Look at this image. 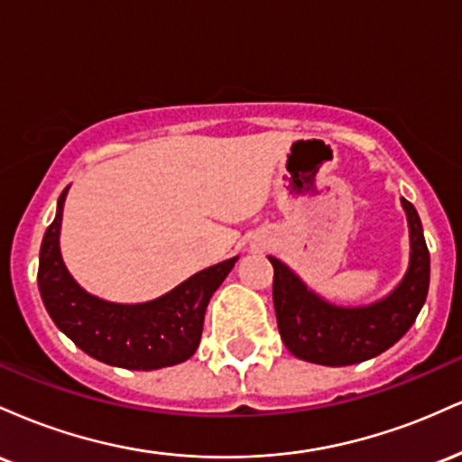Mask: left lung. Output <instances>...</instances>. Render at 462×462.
<instances>
[{
  "label": "left lung",
  "instance_id": "8db88e82",
  "mask_svg": "<svg viewBox=\"0 0 462 462\" xmlns=\"http://www.w3.org/2000/svg\"><path fill=\"white\" fill-rule=\"evenodd\" d=\"M411 227V264L389 298L365 309H338L317 298L278 258L273 264V306L286 349L309 363L343 367L369 360L395 346L415 323L428 286L430 252L415 206L402 198Z\"/></svg>",
  "mask_w": 462,
  "mask_h": 462
}]
</instances>
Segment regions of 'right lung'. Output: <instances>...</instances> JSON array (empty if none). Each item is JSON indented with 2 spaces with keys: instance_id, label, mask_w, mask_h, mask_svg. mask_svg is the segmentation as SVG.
Segmentation results:
<instances>
[{
  "instance_id": "obj_1",
  "label": "right lung",
  "mask_w": 462,
  "mask_h": 462,
  "mask_svg": "<svg viewBox=\"0 0 462 462\" xmlns=\"http://www.w3.org/2000/svg\"><path fill=\"white\" fill-rule=\"evenodd\" d=\"M58 198L56 219L45 230L39 256V291L50 317L88 356L115 367L152 371L184 363L195 354L204 330L206 306L236 258L190 275L171 293L147 304H113L79 289L62 263V204Z\"/></svg>"
}]
</instances>
